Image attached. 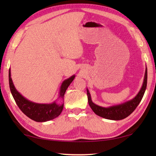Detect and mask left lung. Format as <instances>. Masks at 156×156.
I'll use <instances>...</instances> for the list:
<instances>
[{
	"label": "left lung",
	"mask_w": 156,
	"mask_h": 156,
	"mask_svg": "<svg viewBox=\"0 0 156 156\" xmlns=\"http://www.w3.org/2000/svg\"><path fill=\"white\" fill-rule=\"evenodd\" d=\"M147 68L146 67L144 73V77L143 83H142V87L140 89V91L136 96L133 98L126 101L123 103L119 105H113L107 107L99 106L93 102L91 100V94L89 93V89L87 88V92L88 97V102L91 109L96 113V115L100 116V117L105 118L108 120H120L126 117L132 113L136 108L138 107L141 100L143 97L145 90L147 88Z\"/></svg>",
	"instance_id": "1"
}]
</instances>
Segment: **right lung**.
Instances as JSON below:
<instances>
[{
	"instance_id": "right-lung-1",
	"label": "right lung",
	"mask_w": 156,
	"mask_h": 156,
	"mask_svg": "<svg viewBox=\"0 0 156 156\" xmlns=\"http://www.w3.org/2000/svg\"><path fill=\"white\" fill-rule=\"evenodd\" d=\"M76 77L75 75H73L67 79H66L62 82L60 86L58 97V99L64 98V95L65 91L72 83ZM9 88L13 98L15 100L18 107L20 109L25 113V114L36 122H47V121L51 120L57 118L63 109L64 103L58 104L55 100L51 103H36L32 101H30L26 98L21 94L20 92L17 91L16 89L14 83H13L12 79L11 78V69L9 70Z\"/></svg>"
}]
</instances>
